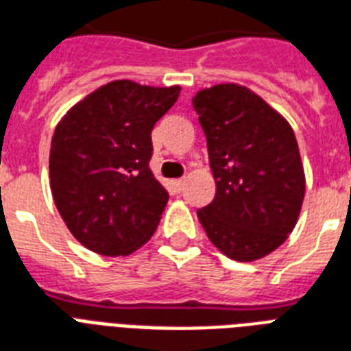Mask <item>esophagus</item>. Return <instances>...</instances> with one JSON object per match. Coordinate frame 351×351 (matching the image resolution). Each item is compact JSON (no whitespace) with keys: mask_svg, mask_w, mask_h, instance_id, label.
Segmentation results:
<instances>
[{"mask_svg":"<svg viewBox=\"0 0 351 351\" xmlns=\"http://www.w3.org/2000/svg\"><path fill=\"white\" fill-rule=\"evenodd\" d=\"M184 184H186V180H184V178H178V180H175L176 191H182V189H184Z\"/></svg>","mask_w":351,"mask_h":351,"instance_id":"esophagus-1","label":"esophagus"}]
</instances>
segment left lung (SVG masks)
<instances>
[{
  "instance_id": "8db88e82",
  "label": "left lung",
  "mask_w": 351,
  "mask_h": 351,
  "mask_svg": "<svg viewBox=\"0 0 351 351\" xmlns=\"http://www.w3.org/2000/svg\"><path fill=\"white\" fill-rule=\"evenodd\" d=\"M215 199L197 211L206 235L235 261L274 252L296 226L306 175L291 125L258 93L217 84L193 97Z\"/></svg>"
}]
</instances>
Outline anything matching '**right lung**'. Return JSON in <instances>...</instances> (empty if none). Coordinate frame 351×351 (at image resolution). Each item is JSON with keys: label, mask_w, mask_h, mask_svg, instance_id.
<instances>
[{"label": "right lung", "mask_w": 351, "mask_h": 351, "mask_svg": "<svg viewBox=\"0 0 351 351\" xmlns=\"http://www.w3.org/2000/svg\"><path fill=\"white\" fill-rule=\"evenodd\" d=\"M180 86L112 80L77 103L55 128L51 193L80 245L128 256L154 234L169 193L154 178L151 132Z\"/></svg>", "instance_id": "obj_1"}]
</instances>
